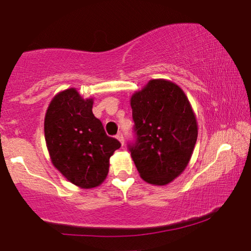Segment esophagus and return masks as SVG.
Masks as SVG:
<instances>
[{
	"label": "esophagus",
	"instance_id": "esophagus-1",
	"mask_svg": "<svg viewBox=\"0 0 251 251\" xmlns=\"http://www.w3.org/2000/svg\"><path fill=\"white\" fill-rule=\"evenodd\" d=\"M116 138H118V140L120 143H121V145L123 146L125 145V138H123V135H122V132H119L118 135H116Z\"/></svg>",
	"mask_w": 251,
	"mask_h": 251
}]
</instances>
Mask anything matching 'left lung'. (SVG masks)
Instances as JSON below:
<instances>
[{
  "label": "left lung",
  "mask_w": 251,
  "mask_h": 251,
  "mask_svg": "<svg viewBox=\"0 0 251 251\" xmlns=\"http://www.w3.org/2000/svg\"><path fill=\"white\" fill-rule=\"evenodd\" d=\"M137 142L130 152L146 183L163 186L187 167L198 139V121L179 85L150 80L130 98Z\"/></svg>",
  "instance_id": "left-lung-1"
}]
</instances>
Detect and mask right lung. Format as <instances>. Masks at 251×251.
<instances>
[{"instance_id":"obj_1","label":"right lung","mask_w":251,"mask_h":251,"mask_svg":"<svg viewBox=\"0 0 251 251\" xmlns=\"http://www.w3.org/2000/svg\"><path fill=\"white\" fill-rule=\"evenodd\" d=\"M94 98L76 88L58 92L44 118V137L51 163L72 184L94 188L106 179L111 157L121 144L106 135L92 113Z\"/></svg>"}]
</instances>
